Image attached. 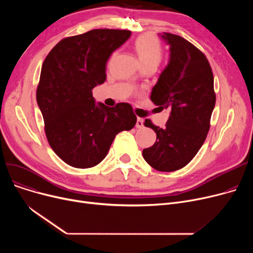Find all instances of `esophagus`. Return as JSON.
I'll return each instance as SVG.
<instances>
[{
    "instance_id": "1",
    "label": "esophagus",
    "mask_w": 253,
    "mask_h": 253,
    "mask_svg": "<svg viewBox=\"0 0 253 253\" xmlns=\"http://www.w3.org/2000/svg\"><path fill=\"white\" fill-rule=\"evenodd\" d=\"M135 126H136V128H142L143 127V120L141 118H137Z\"/></svg>"
}]
</instances>
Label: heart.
<instances>
[{
	"mask_svg": "<svg viewBox=\"0 0 253 253\" xmlns=\"http://www.w3.org/2000/svg\"><path fill=\"white\" fill-rule=\"evenodd\" d=\"M135 51L141 64L158 65L162 58V48L158 40L152 35H142L135 41Z\"/></svg>",
	"mask_w": 253,
	"mask_h": 253,
	"instance_id": "1",
	"label": "heart"
}]
</instances>
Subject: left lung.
<instances>
[{"label":"left lung","mask_w":253,"mask_h":253,"mask_svg":"<svg viewBox=\"0 0 253 253\" xmlns=\"http://www.w3.org/2000/svg\"><path fill=\"white\" fill-rule=\"evenodd\" d=\"M169 46V61L153 87L151 100L169 110L166 127L145 120L157 134L154 145L142 151L153 168L171 172L191 162L204 143L215 105L213 74L203 53L173 34L159 35Z\"/></svg>","instance_id":"obj_1"}]
</instances>
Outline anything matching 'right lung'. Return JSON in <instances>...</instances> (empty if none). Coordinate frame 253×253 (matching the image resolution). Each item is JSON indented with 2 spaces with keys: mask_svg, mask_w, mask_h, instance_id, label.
Masks as SVG:
<instances>
[{
  "mask_svg": "<svg viewBox=\"0 0 253 253\" xmlns=\"http://www.w3.org/2000/svg\"><path fill=\"white\" fill-rule=\"evenodd\" d=\"M130 36V31L105 29L65 38L43 62L37 102L50 147L66 164H99L119 132L136 123L129 103L109 108L92 96V89L105 81L111 54Z\"/></svg>",
  "mask_w": 253,
  "mask_h": 253,
  "instance_id": "obj_1",
  "label": "right lung"
}]
</instances>
